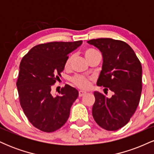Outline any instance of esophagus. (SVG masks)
<instances>
[{
    "label": "esophagus",
    "mask_w": 154,
    "mask_h": 154,
    "mask_svg": "<svg viewBox=\"0 0 154 154\" xmlns=\"http://www.w3.org/2000/svg\"><path fill=\"white\" fill-rule=\"evenodd\" d=\"M86 94V92L82 91H79V97H82L83 95H85Z\"/></svg>",
    "instance_id": "obj_1"
}]
</instances>
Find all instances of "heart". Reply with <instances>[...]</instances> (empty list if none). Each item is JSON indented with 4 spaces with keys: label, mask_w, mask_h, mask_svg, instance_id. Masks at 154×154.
<instances>
[{
    "label": "heart",
    "mask_w": 154,
    "mask_h": 154,
    "mask_svg": "<svg viewBox=\"0 0 154 154\" xmlns=\"http://www.w3.org/2000/svg\"><path fill=\"white\" fill-rule=\"evenodd\" d=\"M97 54H98V51L93 48H87L84 52L85 56L88 61ZM73 59V55H71L67 58L65 61V68H69L70 66ZM70 81L76 87L82 90H88L91 88V83L93 82V78L91 77H86V76L82 75H75L71 77Z\"/></svg>",
    "instance_id": "heart-1"
}]
</instances>
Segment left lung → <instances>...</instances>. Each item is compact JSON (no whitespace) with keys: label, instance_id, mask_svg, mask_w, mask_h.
<instances>
[{"label":"left lung","instance_id":"obj_1","mask_svg":"<svg viewBox=\"0 0 154 154\" xmlns=\"http://www.w3.org/2000/svg\"><path fill=\"white\" fill-rule=\"evenodd\" d=\"M88 43L103 55L97 85L114 92L111 98L95 91L92 114L100 128L115 131L126 125L138 106L142 91V66L132 48L122 40L98 38Z\"/></svg>","mask_w":154,"mask_h":154}]
</instances>
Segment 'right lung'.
<instances>
[{
    "label": "right lung",
    "mask_w": 154,
    "mask_h": 154,
    "mask_svg": "<svg viewBox=\"0 0 154 154\" xmlns=\"http://www.w3.org/2000/svg\"><path fill=\"white\" fill-rule=\"evenodd\" d=\"M82 40L50 42L35 45L19 65L17 82L19 101L24 114L33 126L45 132L59 130L66 123L78 91L69 85L51 95V87L61 77L68 54Z\"/></svg>",
    "instance_id": "1"
}]
</instances>
